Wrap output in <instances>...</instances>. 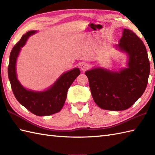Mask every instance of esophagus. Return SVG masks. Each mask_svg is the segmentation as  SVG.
<instances>
[{"label":"esophagus","instance_id":"34e87169","mask_svg":"<svg viewBox=\"0 0 155 155\" xmlns=\"http://www.w3.org/2000/svg\"><path fill=\"white\" fill-rule=\"evenodd\" d=\"M80 67L82 71H85L89 68V65H88L87 63H85V62H82L80 65Z\"/></svg>","mask_w":155,"mask_h":155}]
</instances>
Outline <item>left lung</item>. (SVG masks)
<instances>
[{"instance_id":"obj_1","label":"left lung","mask_w":155,"mask_h":155,"mask_svg":"<svg viewBox=\"0 0 155 155\" xmlns=\"http://www.w3.org/2000/svg\"><path fill=\"white\" fill-rule=\"evenodd\" d=\"M117 47L129 56L128 68L118 72L100 68L85 72L95 103L103 109L116 111L130 108L142 96L150 73L146 47L134 32L124 28Z\"/></svg>"}]
</instances>
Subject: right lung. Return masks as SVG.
I'll return each mask as SVG.
<instances>
[{
    "label": "right lung",
    "instance_id": "1",
    "mask_svg": "<svg viewBox=\"0 0 155 155\" xmlns=\"http://www.w3.org/2000/svg\"><path fill=\"white\" fill-rule=\"evenodd\" d=\"M35 32L36 31L27 32L12 48L10 54L8 75L16 100L34 114L47 116L61 110L67 98L68 89L75 78L80 74L81 71L79 68H75L65 72L47 91L34 92L25 89L16 78V62L21 48L25 45L27 38Z\"/></svg>",
    "mask_w": 155,
    "mask_h": 155
}]
</instances>
